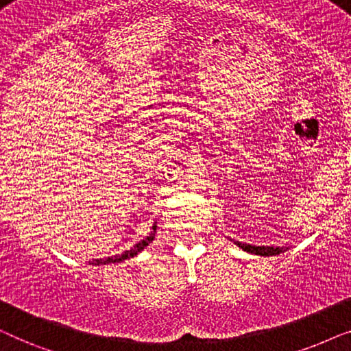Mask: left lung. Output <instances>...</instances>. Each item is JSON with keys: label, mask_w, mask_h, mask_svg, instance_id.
Instances as JSON below:
<instances>
[{"label": "left lung", "mask_w": 351, "mask_h": 351, "mask_svg": "<svg viewBox=\"0 0 351 351\" xmlns=\"http://www.w3.org/2000/svg\"><path fill=\"white\" fill-rule=\"evenodd\" d=\"M238 247H241L243 251L256 254V256H263V257H271V256H278V254L287 251V247H273V246H252V244H246V243H234Z\"/></svg>", "instance_id": "obj_1"}]
</instances>
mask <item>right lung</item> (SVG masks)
Wrapping results in <instances>:
<instances>
[{"mask_svg": "<svg viewBox=\"0 0 351 351\" xmlns=\"http://www.w3.org/2000/svg\"><path fill=\"white\" fill-rule=\"evenodd\" d=\"M155 233H156V223L152 227V233L148 234V237L143 238L142 241H138V243L136 244V246L129 249V251H124L123 254H117V256H113V257L95 258V261L89 262V263H93V265H108V263H118V262L126 261V258H131V257H134V256H137L138 252L143 251V249H145V247L148 246V244H150V243L153 241V238H155Z\"/></svg>", "mask_w": 351, "mask_h": 351, "instance_id": "obj_1", "label": "right lung"}]
</instances>
